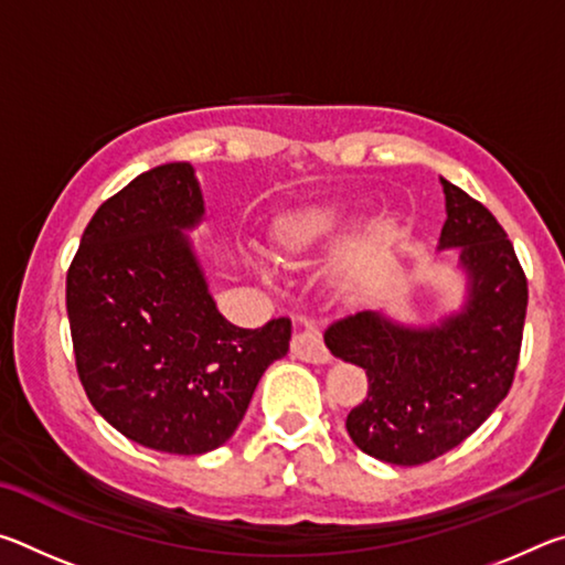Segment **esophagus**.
I'll use <instances>...</instances> for the list:
<instances>
[{
	"instance_id": "34e87169",
	"label": "esophagus",
	"mask_w": 565,
	"mask_h": 565,
	"mask_svg": "<svg viewBox=\"0 0 565 565\" xmlns=\"http://www.w3.org/2000/svg\"><path fill=\"white\" fill-rule=\"evenodd\" d=\"M291 353L296 359H301L306 363H329L331 361L327 347H323L321 333L317 331V327H311V323H303V327L294 333Z\"/></svg>"
}]
</instances>
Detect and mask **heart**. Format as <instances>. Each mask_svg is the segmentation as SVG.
Listing matches in <instances>:
<instances>
[{
	"instance_id": "heart-1",
	"label": "heart",
	"mask_w": 565,
	"mask_h": 565,
	"mask_svg": "<svg viewBox=\"0 0 565 565\" xmlns=\"http://www.w3.org/2000/svg\"><path fill=\"white\" fill-rule=\"evenodd\" d=\"M351 212L341 204H327V206H311L301 209L286 216L279 224V238L286 254L301 256L311 252L313 246L327 242V238L337 236L343 226L349 224Z\"/></svg>"
}]
</instances>
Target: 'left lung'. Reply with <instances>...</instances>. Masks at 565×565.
I'll return each instance as SVG.
<instances>
[{
    "instance_id": "left-lung-1",
    "label": "left lung",
    "mask_w": 565,
    "mask_h": 565,
    "mask_svg": "<svg viewBox=\"0 0 565 565\" xmlns=\"http://www.w3.org/2000/svg\"><path fill=\"white\" fill-rule=\"evenodd\" d=\"M441 186L438 252L458 254V311L428 327L359 311L323 333L333 356L369 376V396L347 418L351 441L396 466L434 461L493 414L513 384L529 306L525 274L495 216L451 181Z\"/></svg>"
}]
</instances>
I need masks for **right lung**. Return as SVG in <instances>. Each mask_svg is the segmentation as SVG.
<instances>
[{"label":"right lung","mask_w":565,"mask_h":565,"mask_svg":"<svg viewBox=\"0 0 565 565\" xmlns=\"http://www.w3.org/2000/svg\"><path fill=\"white\" fill-rule=\"evenodd\" d=\"M204 222L189 161L139 174L107 199L66 274L76 371L92 406L131 441L214 451L234 436L291 321L238 329L216 309L186 232Z\"/></svg>","instance_id":"add662e5"}]
</instances>
